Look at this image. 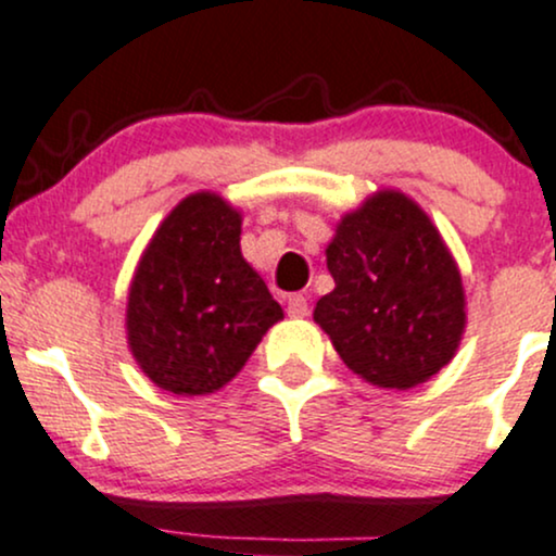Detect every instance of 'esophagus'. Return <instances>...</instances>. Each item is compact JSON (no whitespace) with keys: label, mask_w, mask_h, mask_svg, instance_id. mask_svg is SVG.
<instances>
[{"label":"esophagus","mask_w":556,"mask_h":556,"mask_svg":"<svg viewBox=\"0 0 556 556\" xmlns=\"http://www.w3.org/2000/svg\"><path fill=\"white\" fill-rule=\"evenodd\" d=\"M286 312H289V317H306L309 315V299H306L304 293H291Z\"/></svg>","instance_id":"esophagus-1"}]
</instances>
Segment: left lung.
<instances>
[{
    "mask_svg": "<svg viewBox=\"0 0 556 556\" xmlns=\"http://www.w3.org/2000/svg\"><path fill=\"white\" fill-rule=\"evenodd\" d=\"M336 289L315 306L345 367L377 388L434 377L466 330L460 270L429 215L395 189L343 215L328 250Z\"/></svg>",
    "mask_w": 556,
    "mask_h": 556,
    "instance_id": "8db88e82",
    "label": "left lung"
}]
</instances>
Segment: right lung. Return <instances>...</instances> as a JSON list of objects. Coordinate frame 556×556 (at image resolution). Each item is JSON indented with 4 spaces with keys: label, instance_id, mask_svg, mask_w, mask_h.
<instances>
[{
    "label": "right lung",
    "instance_id": "obj_1",
    "mask_svg": "<svg viewBox=\"0 0 556 556\" xmlns=\"http://www.w3.org/2000/svg\"><path fill=\"white\" fill-rule=\"evenodd\" d=\"M241 215L213 192L163 218L137 265L127 341L140 369L174 395H207L239 375L283 309L241 257Z\"/></svg>",
    "mask_w": 556,
    "mask_h": 556
}]
</instances>
